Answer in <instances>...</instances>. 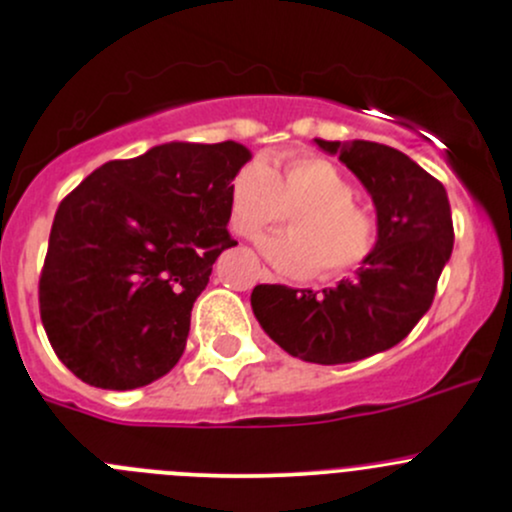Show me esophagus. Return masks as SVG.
I'll return each instance as SVG.
<instances>
[{
	"mask_svg": "<svg viewBox=\"0 0 512 512\" xmlns=\"http://www.w3.org/2000/svg\"><path fill=\"white\" fill-rule=\"evenodd\" d=\"M261 276H263V278H271V273H268V271H263V273H261Z\"/></svg>",
	"mask_w": 512,
	"mask_h": 512,
	"instance_id": "esophagus-1",
	"label": "esophagus"
}]
</instances>
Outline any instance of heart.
<instances>
[{
    "label": "heart",
    "instance_id": "b5f03b06",
    "mask_svg": "<svg viewBox=\"0 0 512 512\" xmlns=\"http://www.w3.org/2000/svg\"><path fill=\"white\" fill-rule=\"evenodd\" d=\"M351 180L312 153L251 161L229 183V222L239 236L278 227L293 212L288 236L261 239L263 256L290 276L339 278L359 271L378 246L376 217L356 205Z\"/></svg>",
    "mask_w": 512,
    "mask_h": 512
}]
</instances>
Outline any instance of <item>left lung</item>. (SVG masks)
Masks as SVG:
<instances>
[{
  "instance_id": "obj_1",
  "label": "left lung",
  "mask_w": 512,
  "mask_h": 512,
  "mask_svg": "<svg viewBox=\"0 0 512 512\" xmlns=\"http://www.w3.org/2000/svg\"><path fill=\"white\" fill-rule=\"evenodd\" d=\"M315 141L339 153V161L371 192L378 246L356 278L337 288L317 295L288 285H256L251 307L268 337L295 359L351 364L403 342L430 310L452 256V210L444 185L398 148Z\"/></svg>"
}]
</instances>
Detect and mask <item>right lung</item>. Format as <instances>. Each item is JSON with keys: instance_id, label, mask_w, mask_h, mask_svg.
I'll return each instance as SVG.
<instances>
[{"instance_id": "right-lung-1", "label": "right lung", "mask_w": 512, "mask_h": 512, "mask_svg": "<svg viewBox=\"0 0 512 512\" xmlns=\"http://www.w3.org/2000/svg\"><path fill=\"white\" fill-rule=\"evenodd\" d=\"M249 148L163 144L109 161L58 205L38 278L41 322L80 381L131 390L178 364L190 312L229 236Z\"/></svg>"}]
</instances>
